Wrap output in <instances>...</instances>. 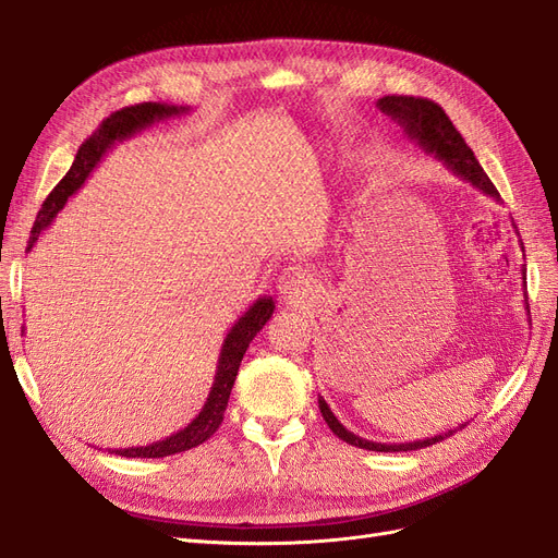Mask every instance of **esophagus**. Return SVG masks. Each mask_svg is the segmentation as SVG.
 <instances>
[{
  "label": "esophagus",
  "mask_w": 558,
  "mask_h": 558,
  "mask_svg": "<svg viewBox=\"0 0 558 558\" xmlns=\"http://www.w3.org/2000/svg\"><path fill=\"white\" fill-rule=\"evenodd\" d=\"M279 293L289 300H302L312 293V275L300 265L286 267L279 277Z\"/></svg>",
  "instance_id": "34e87169"
}]
</instances>
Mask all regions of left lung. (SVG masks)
Segmentation results:
<instances>
[{
  "instance_id": "obj_1",
  "label": "left lung",
  "mask_w": 558,
  "mask_h": 558,
  "mask_svg": "<svg viewBox=\"0 0 558 558\" xmlns=\"http://www.w3.org/2000/svg\"><path fill=\"white\" fill-rule=\"evenodd\" d=\"M377 107L381 113L391 118V121H396L402 128L404 137L412 140L421 150H424V154L433 156L435 160H440L449 172L468 181L470 185H475V189L482 191L484 195L500 202L496 185L484 174L482 165L477 162L475 154H472V148L465 144L461 132L453 128V123L449 121V116L445 113V109L440 105H435V102H430V99H424V97L386 95V97L377 99ZM521 275H523V279H526V269H523V265H521ZM526 310H529V302H526ZM318 410H320V414H324L328 428L337 437H340V440H344L353 447L367 449V451H416V449H424V447L440 442L451 433H456V428H453V430H445L442 435L426 437V440H414V442H393V445L373 442V440H365V437H359L356 433L347 430L340 424V418H337L332 414V410L328 408L324 396H318ZM465 424H461L459 428H463Z\"/></svg>"
}]
</instances>
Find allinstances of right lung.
<instances>
[{
  "label": "right lung",
  "mask_w": 558,
  "mask_h": 558,
  "mask_svg": "<svg viewBox=\"0 0 558 558\" xmlns=\"http://www.w3.org/2000/svg\"><path fill=\"white\" fill-rule=\"evenodd\" d=\"M189 111H191V107L144 102V105L125 107L121 111L111 113L107 121H102V125H99L90 134V137L81 144L78 154L70 167V172L64 174V179L44 199V205L37 214L35 228H32L27 251H32V246L37 244L44 230L53 223V218L66 205V199L78 193L81 185L88 181L95 167L102 162V158L116 144L134 137V134L150 128L158 121H167V118L183 116ZM272 314H275V300L265 295V298H258L256 302H253V305L238 320H234V326L226 335L221 353H218V365H216L211 391H209L205 404H202L199 414L191 421L189 426L162 437V440H158V442L142 445V447H125V449L118 447V449H109V451L118 453V456H125V459H162V456L189 451L202 442H207L209 437L216 433V428L221 426L228 400H230V391L234 386V379H238L240 365H242V359H244L251 340L263 330V326L267 324Z\"/></svg>",
  "instance_id": "right-lung-1"
}]
</instances>
